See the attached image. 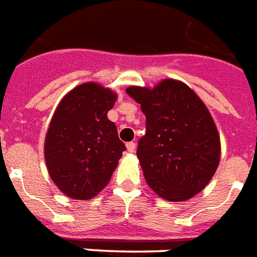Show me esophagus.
Here are the masks:
<instances>
[{
    "label": "esophagus",
    "mask_w": 257,
    "mask_h": 257,
    "mask_svg": "<svg viewBox=\"0 0 257 257\" xmlns=\"http://www.w3.org/2000/svg\"><path fill=\"white\" fill-rule=\"evenodd\" d=\"M126 147H127V151H128V153H134L137 145H135L134 142H128V143L126 145Z\"/></svg>",
    "instance_id": "1"
}]
</instances>
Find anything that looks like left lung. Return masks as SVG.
<instances>
[{
    "label": "left lung",
    "instance_id": "8db88e82",
    "mask_svg": "<svg viewBox=\"0 0 257 257\" xmlns=\"http://www.w3.org/2000/svg\"><path fill=\"white\" fill-rule=\"evenodd\" d=\"M126 91L146 115L137 157L150 188L168 202L199 194L220 162V137L204 102L176 79Z\"/></svg>",
    "mask_w": 257,
    "mask_h": 257
}]
</instances>
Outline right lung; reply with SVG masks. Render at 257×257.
Here are the masks:
<instances>
[{
  "label": "right lung",
  "mask_w": 257,
  "mask_h": 257,
  "mask_svg": "<svg viewBox=\"0 0 257 257\" xmlns=\"http://www.w3.org/2000/svg\"><path fill=\"white\" fill-rule=\"evenodd\" d=\"M116 94L86 82L74 87L55 108L45 138V162L61 192L89 200L111 179L126 146L107 118Z\"/></svg>",
  "instance_id": "obj_1"
}]
</instances>
